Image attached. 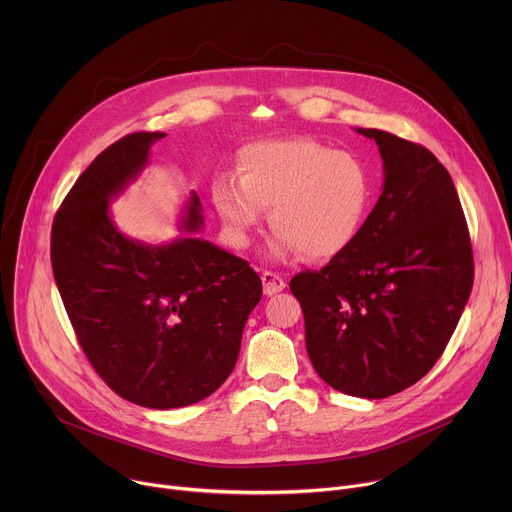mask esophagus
<instances>
[{
	"label": "esophagus",
	"mask_w": 512,
	"mask_h": 512,
	"mask_svg": "<svg viewBox=\"0 0 512 512\" xmlns=\"http://www.w3.org/2000/svg\"><path fill=\"white\" fill-rule=\"evenodd\" d=\"M261 281H263V291L265 296H275L279 294V291L285 289V279L279 277L277 273H271V271H265L261 275Z\"/></svg>",
	"instance_id": "34e87169"
}]
</instances>
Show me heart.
<instances>
[{"mask_svg":"<svg viewBox=\"0 0 512 512\" xmlns=\"http://www.w3.org/2000/svg\"><path fill=\"white\" fill-rule=\"evenodd\" d=\"M212 204L237 245L251 243L269 210L275 229L267 253L328 261L360 237L371 210L373 180L350 152L306 137L255 141L239 154V178L212 182Z\"/></svg>","mask_w":512,"mask_h":512,"instance_id":"b5f03b06","label":"heart"}]
</instances>
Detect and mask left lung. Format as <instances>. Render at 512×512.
Wrapping results in <instances>:
<instances>
[{"label":"left lung","instance_id":"8db88e82","mask_svg":"<svg viewBox=\"0 0 512 512\" xmlns=\"http://www.w3.org/2000/svg\"><path fill=\"white\" fill-rule=\"evenodd\" d=\"M383 192L356 243L320 271L291 277L306 348L332 389L395 395L442 356L474 283L472 245L448 170L423 145L381 129Z\"/></svg>","mask_w":512,"mask_h":512}]
</instances>
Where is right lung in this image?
<instances>
[{
    "mask_svg": "<svg viewBox=\"0 0 512 512\" xmlns=\"http://www.w3.org/2000/svg\"><path fill=\"white\" fill-rule=\"evenodd\" d=\"M164 135L131 133L101 152L56 212L50 245L60 298L93 369L150 409L198 403L229 379L263 294L245 259L194 237L204 223L194 190L174 241L148 245L117 229L109 206Z\"/></svg>",
    "mask_w": 512,
    "mask_h": 512,
    "instance_id": "obj_1",
    "label": "right lung"
}]
</instances>
